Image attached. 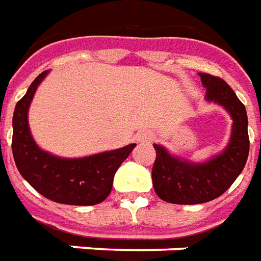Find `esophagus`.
<instances>
[{
	"label": "esophagus",
	"instance_id": "1",
	"mask_svg": "<svg viewBox=\"0 0 261 261\" xmlns=\"http://www.w3.org/2000/svg\"><path fill=\"white\" fill-rule=\"evenodd\" d=\"M153 137L152 134H149V133H144L141 136L138 137V141H151Z\"/></svg>",
	"mask_w": 261,
	"mask_h": 261
}]
</instances>
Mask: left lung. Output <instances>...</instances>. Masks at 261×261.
I'll return each mask as SVG.
<instances>
[{
    "mask_svg": "<svg viewBox=\"0 0 261 261\" xmlns=\"http://www.w3.org/2000/svg\"><path fill=\"white\" fill-rule=\"evenodd\" d=\"M210 102L224 106L233 119L232 137L224 152L204 164H190L175 158L155 144L156 158L152 166L153 190L161 200L172 204H201L224 194L245 168L249 155L247 114L224 80L200 72Z\"/></svg>",
    "mask_w": 261,
    "mask_h": 261,
    "instance_id": "obj_1",
    "label": "left lung"
}]
</instances>
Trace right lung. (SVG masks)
I'll list each match as a JSON object with an SVG mask.
<instances>
[{
    "instance_id": "1",
    "label": "right lung",
    "mask_w": 261,
    "mask_h": 261,
    "mask_svg": "<svg viewBox=\"0 0 261 261\" xmlns=\"http://www.w3.org/2000/svg\"><path fill=\"white\" fill-rule=\"evenodd\" d=\"M46 75L47 71H43L15 106L12 153L16 168L36 192L51 201L69 205L99 204L110 194L116 170L136 144L78 159L59 158L42 151L31 136L28 109Z\"/></svg>"
}]
</instances>
